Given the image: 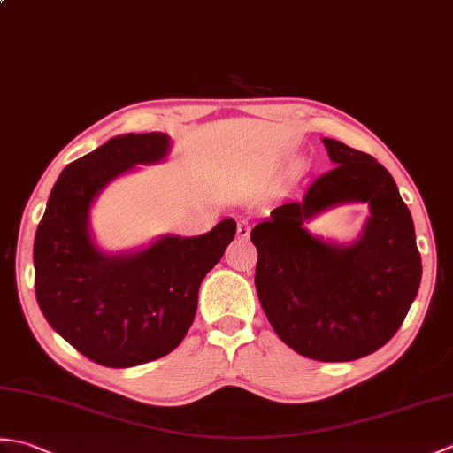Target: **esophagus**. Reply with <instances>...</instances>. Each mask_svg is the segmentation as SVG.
<instances>
[{"instance_id": "1", "label": "esophagus", "mask_w": 453, "mask_h": 453, "mask_svg": "<svg viewBox=\"0 0 453 453\" xmlns=\"http://www.w3.org/2000/svg\"><path fill=\"white\" fill-rule=\"evenodd\" d=\"M249 234H250V226H249V222H245V219H243V222L237 224V235L241 239H247Z\"/></svg>"}]
</instances>
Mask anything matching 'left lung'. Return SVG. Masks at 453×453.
I'll list each match as a JSON object with an SVG mask.
<instances>
[{"label":"left lung","mask_w":453,"mask_h":453,"mask_svg":"<svg viewBox=\"0 0 453 453\" xmlns=\"http://www.w3.org/2000/svg\"><path fill=\"white\" fill-rule=\"evenodd\" d=\"M330 172L301 203L274 208L252 227L262 309L293 351L314 361H355L380 349L417 297L423 265L413 218L390 172L372 156L324 139ZM361 200L372 206L364 235L349 248L312 238L303 224L322 209Z\"/></svg>","instance_id":"8db88e82"}]
</instances>
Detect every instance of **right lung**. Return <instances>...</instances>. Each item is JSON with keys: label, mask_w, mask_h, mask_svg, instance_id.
<instances>
[{"label": "right lung", "mask_w": 453, "mask_h": 453, "mask_svg": "<svg viewBox=\"0 0 453 453\" xmlns=\"http://www.w3.org/2000/svg\"><path fill=\"white\" fill-rule=\"evenodd\" d=\"M164 133L123 134L71 162L51 188L35 237V289L48 324L87 359L127 369L172 353L196 312L198 288L237 224L198 237H162L134 255L94 247L88 210L113 177L167 154Z\"/></svg>", "instance_id": "obj_1"}]
</instances>
